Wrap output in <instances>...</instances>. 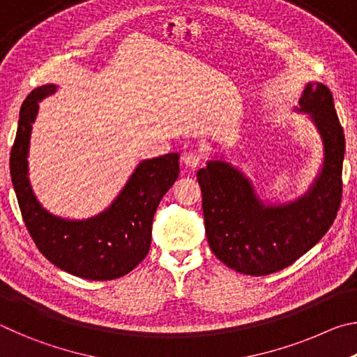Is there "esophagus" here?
I'll return each instance as SVG.
<instances>
[{
	"label": "esophagus",
	"mask_w": 357,
	"mask_h": 357,
	"mask_svg": "<svg viewBox=\"0 0 357 357\" xmlns=\"http://www.w3.org/2000/svg\"><path fill=\"white\" fill-rule=\"evenodd\" d=\"M202 162H203V155L200 153H197V151H189V153H185L183 155V164L187 168H190V170H195Z\"/></svg>",
	"instance_id": "esophagus-1"
}]
</instances>
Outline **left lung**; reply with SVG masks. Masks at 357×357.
I'll return each instance as SVG.
<instances>
[{
    "instance_id": "obj_1",
    "label": "left lung",
    "mask_w": 357,
    "mask_h": 357,
    "mask_svg": "<svg viewBox=\"0 0 357 357\" xmlns=\"http://www.w3.org/2000/svg\"><path fill=\"white\" fill-rule=\"evenodd\" d=\"M294 110L309 114L324 153L321 170L304 195L264 204L252 181L222 157L197 173L211 250L241 274L268 275L288 268L328 233L340 208L345 135L329 88L307 83Z\"/></svg>"
}]
</instances>
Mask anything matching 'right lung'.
<instances>
[{"label":"right lung","mask_w":357,"mask_h":357,"mask_svg":"<svg viewBox=\"0 0 357 357\" xmlns=\"http://www.w3.org/2000/svg\"><path fill=\"white\" fill-rule=\"evenodd\" d=\"M55 91L56 84L36 88L20 108L10 178L22 217L42 255L59 269L88 280L119 279L148 255L155 209L178 179L179 154L140 162L119 195L98 215L70 220L50 214L29 184L28 153L39 102Z\"/></svg>","instance_id":"add662e5"}]
</instances>
